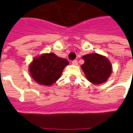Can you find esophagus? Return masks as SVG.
<instances>
[{"mask_svg": "<svg viewBox=\"0 0 133 133\" xmlns=\"http://www.w3.org/2000/svg\"><path fill=\"white\" fill-rule=\"evenodd\" d=\"M72 64H74V65H78V61L77 60H74L72 61Z\"/></svg>", "mask_w": 133, "mask_h": 133, "instance_id": "34e87169", "label": "esophagus"}]
</instances>
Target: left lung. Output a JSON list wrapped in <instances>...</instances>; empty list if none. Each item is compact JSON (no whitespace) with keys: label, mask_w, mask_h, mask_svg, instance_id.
Segmentation results:
<instances>
[{"label":"left lung","mask_w":133,"mask_h":133,"mask_svg":"<svg viewBox=\"0 0 133 133\" xmlns=\"http://www.w3.org/2000/svg\"><path fill=\"white\" fill-rule=\"evenodd\" d=\"M84 64L81 65L87 80L95 84L105 82L112 72V66L109 60L97 53L86 55L83 57Z\"/></svg>","instance_id":"obj_1"}]
</instances>
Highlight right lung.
<instances>
[{
	"instance_id": "right-lung-1",
	"label": "right lung",
	"mask_w": 133,
	"mask_h": 133,
	"mask_svg": "<svg viewBox=\"0 0 133 133\" xmlns=\"http://www.w3.org/2000/svg\"><path fill=\"white\" fill-rule=\"evenodd\" d=\"M67 64V60L59 58L54 53L44 54L34 59L29 66V72L39 84L51 85L61 77Z\"/></svg>"
}]
</instances>
